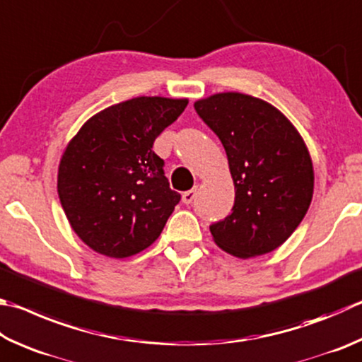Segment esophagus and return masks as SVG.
<instances>
[{
  "instance_id": "1",
  "label": "esophagus",
  "mask_w": 362,
  "mask_h": 362,
  "mask_svg": "<svg viewBox=\"0 0 362 362\" xmlns=\"http://www.w3.org/2000/svg\"><path fill=\"white\" fill-rule=\"evenodd\" d=\"M196 192H198V187H194L193 189H189V192H185L182 194V201L183 204H192L193 199L196 198Z\"/></svg>"
}]
</instances>
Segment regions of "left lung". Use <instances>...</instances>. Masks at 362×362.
I'll list each match as a JSON object with an SVG mask.
<instances>
[{
    "label": "left lung",
    "instance_id": "left-lung-1",
    "mask_svg": "<svg viewBox=\"0 0 362 362\" xmlns=\"http://www.w3.org/2000/svg\"><path fill=\"white\" fill-rule=\"evenodd\" d=\"M194 109L225 147L235 189L231 215L210 225L215 244L242 259L274 252L312 202L304 139L277 107L238 91L204 98Z\"/></svg>",
    "mask_w": 362,
    "mask_h": 362
}]
</instances>
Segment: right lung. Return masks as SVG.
<instances>
[{
  "instance_id": "1",
  "label": "right lung",
  "mask_w": 362,
  "mask_h": 362,
  "mask_svg": "<svg viewBox=\"0 0 362 362\" xmlns=\"http://www.w3.org/2000/svg\"><path fill=\"white\" fill-rule=\"evenodd\" d=\"M188 100L139 96L83 123L58 168V196L74 233L96 253L128 258L158 239L180 194L153 142Z\"/></svg>"
}]
</instances>
